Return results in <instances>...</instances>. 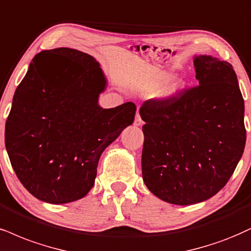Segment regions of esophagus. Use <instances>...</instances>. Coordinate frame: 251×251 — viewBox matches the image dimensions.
<instances>
[{
  "label": "esophagus",
  "mask_w": 251,
  "mask_h": 251,
  "mask_svg": "<svg viewBox=\"0 0 251 251\" xmlns=\"http://www.w3.org/2000/svg\"><path fill=\"white\" fill-rule=\"evenodd\" d=\"M142 125H143V121H142L140 114H136V117H135V121H134V126H141Z\"/></svg>",
  "instance_id": "obj_1"
}]
</instances>
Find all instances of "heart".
Returning a JSON list of instances; mask_svg holds the SVG:
<instances>
[{"mask_svg": "<svg viewBox=\"0 0 251 251\" xmlns=\"http://www.w3.org/2000/svg\"><path fill=\"white\" fill-rule=\"evenodd\" d=\"M175 73L169 71V72H162L159 73L158 75H156L154 78L151 80V81L148 82V85L144 87V93L147 95H153L156 94L157 92H159L166 83L171 81L172 82L169 83L166 86L165 89L160 94V98L163 100H173L179 95L181 94L182 91L185 89V86H186V82L184 81V79L181 78H175ZM174 80H172V79Z\"/></svg>", "mask_w": 251, "mask_h": 251, "instance_id": "b5f03b06", "label": "heart"}]
</instances>
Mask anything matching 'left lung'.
I'll return each mask as SVG.
<instances>
[{
    "instance_id": "left-lung-1",
    "label": "left lung",
    "mask_w": 251,
    "mask_h": 251,
    "mask_svg": "<svg viewBox=\"0 0 251 251\" xmlns=\"http://www.w3.org/2000/svg\"><path fill=\"white\" fill-rule=\"evenodd\" d=\"M199 85L173 100L147 101L142 175L151 193L187 206L215 196L236 169L244 147V101L233 66L193 57Z\"/></svg>"
}]
</instances>
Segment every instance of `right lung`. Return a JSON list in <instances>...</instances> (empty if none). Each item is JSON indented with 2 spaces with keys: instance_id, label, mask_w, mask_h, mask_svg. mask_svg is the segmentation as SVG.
<instances>
[{
  "instance_id": "right-lung-1",
  "label": "right lung",
  "mask_w": 251,
  "mask_h": 251,
  "mask_svg": "<svg viewBox=\"0 0 251 251\" xmlns=\"http://www.w3.org/2000/svg\"><path fill=\"white\" fill-rule=\"evenodd\" d=\"M107 76L94 57L70 48L39 52L16 88L5 122L9 159L37 199L61 205L87 196L104 149L132 125V102L102 108Z\"/></svg>"
}]
</instances>
